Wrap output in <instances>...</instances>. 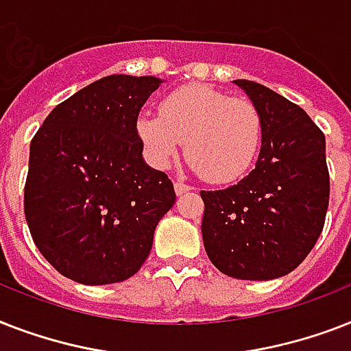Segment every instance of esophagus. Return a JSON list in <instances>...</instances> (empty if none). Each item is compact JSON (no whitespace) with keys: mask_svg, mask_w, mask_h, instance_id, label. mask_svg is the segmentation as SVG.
<instances>
[{"mask_svg":"<svg viewBox=\"0 0 351 351\" xmlns=\"http://www.w3.org/2000/svg\"><path fill=\"white\" fill-rule=\"evenodd\" d=\"M193 187L187 186V184H184V182H175V193L180 197V195H186V193L191 191Z\"/></svg>","mask_w":351,"mask_h":351,"instance_id":"34e87169","label":"esophagus"}]
</instances>
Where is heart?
I'll return each instance as SVG.
<instances>
[{
  "instance_id": "1",
  "label": "heart",
  "mask_w": 351,
  "mask_h": 351,
  "mask_svg": "<svg viewBox=\"0 0 351 351\" xmlns=\"http://www.w3.org/2000/svg\"><path fill=\"white\" fill-rule=\"evenodd\" d=\"M136 132L145 156L164 169L186 142L193 169L211 184H230L250 171L261 149V112L245 98L195 84L165 96L160 114L142 112Z\"/></svg>"
}]
</instances>
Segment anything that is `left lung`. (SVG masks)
<instances>
[{
  "mask_svg": "<svg viewBox=\"0 0 351 351\" xmlns=\"http://www.w3.org/2000/svg\"><path fill=\"white\" fill-rule=\"evenodd\" d=\"M262 118L255 169L234 186L200 191L209 261L228 277L271 280L313 250L326 219V138L304 109L250 80H234Z\"/></svg>",
  "mask_w": 351,
  "mask_h": 351,
  "instance_id": "8db88e82",
  "label": "left lung"
}]
</instances>
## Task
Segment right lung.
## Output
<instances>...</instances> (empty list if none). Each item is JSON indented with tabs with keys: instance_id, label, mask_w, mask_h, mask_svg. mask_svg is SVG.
I'll list each match as a JSON object with an SVG mask.
<instances>
[{
	"instance_id": "right-lung-1",
	"label": "right lung",
	"mask_w": 351,
	"mask_h": 351,
	"mask_svg": "<svg viewBox=\"0 0 351 351\" xmlns=\"http://www.w3.org/2000/svg\"><path fill=\"white\" fill-rule=\"evenodd\" d=\"M164 84L112 74L62 101L30 142L25 219L40 253L87 286L127 280L153 247L176 200L165 173L145 164L138 114Z\"/></svg>"
}]
</instances>
